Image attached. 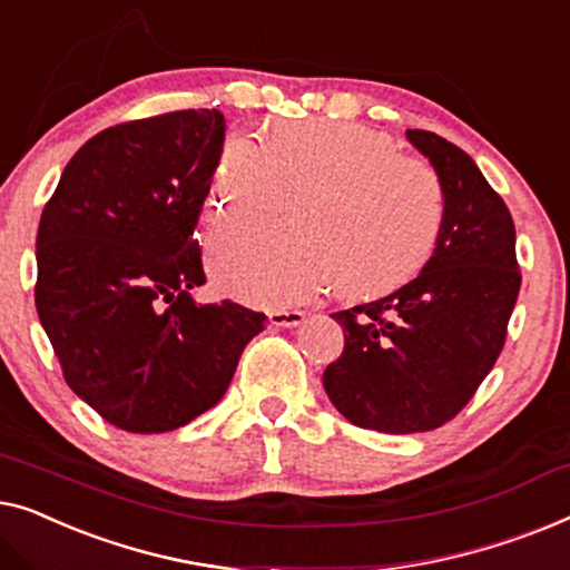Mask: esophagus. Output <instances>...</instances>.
<instances>
[{
    "instance_id": "obj_1",
    "label": "esophagus",
    "mask_w": 570,
    "mask_h": 570,
    "mask_svg": "<svg viewBox=\"0 0 570 570\" xmlns=\"http://www.w3.org/2000/svg\"><path fill=\"white\" fill-rule=\"evenodd\" d=\"M268 320H271V325H276V327H296L304 323V312L302 309H276V312H271Z\"/></svg>"
}]
</instances>
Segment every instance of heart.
Listing matches in <instances>:
<instances>
[{
    "label": "heart",
    "instance_id": "heart-1",
    "mask_svg": "<svg viewBox=\"0 0 570 570\" xmlns=\"http://www.w3.org/2000/svg\"><path fill=\"white\" fill-rule=\"evenodd\" d=\"M294 212L296 235L239 227L212 237L216 286L261 307H286L331 286L348 299L390 294L426 266L446 198L426 163L392 136L351 121L274 124L266 144H224L208 219L271 224Z\"/></svg>",
    "mask_w": 570,
    "mask_h": 570
}]
</instances>
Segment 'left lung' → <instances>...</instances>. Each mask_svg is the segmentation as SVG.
<instances>
[{
	"label": "left lung",
	"instance_id": "obj_1",
	"mask_svg": "<svg viewBox=\"0 0 570 570\" xmlns=\"http://www.w3.org/2000/svg\"><path fill=\"white\" fill-rule=\"evenodd\" d=\"M405 136L442 180V235L413 282L331 315L343 354L323 374L338 413L382 434L439 429L470 403L507 343L522 286L514 219L472 157L439 134Z\"/></svg>",
	"mask_w": 570,
	"mask_h": 570
}]
</instances>
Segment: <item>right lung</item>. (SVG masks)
<instances>
[{"label": "right lung", "instance_id": "right-lung-1", "mask_svg": "<svg viewBox=\"0 0 570 570\" xmlns=\"http://www.w3.org/2000/svg\"><path fill=\"white\" fill-rule=\"evenodd\" d=\"M224 147L219 110L110 126L69 165L36 237V309L63 380L131 434L186 426L219 403L268 317L196 304L194 229Z\"/></svg>", "mask_w": 570, "mask_h": 570}]
</instances>
